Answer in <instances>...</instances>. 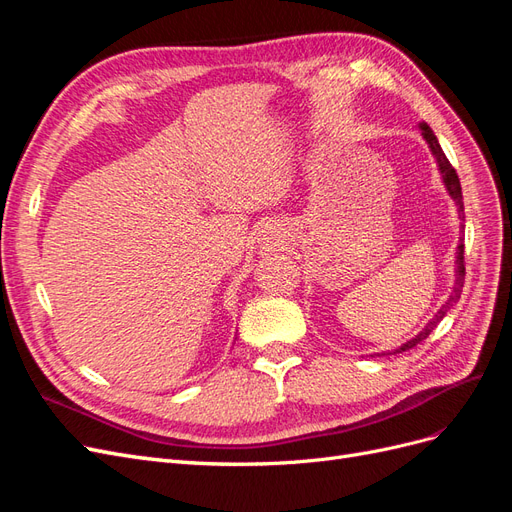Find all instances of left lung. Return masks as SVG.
<instances>
[{
	"label": "left lung",
	"instance_id": "8db88e82",
	"mask_svg": "<svg viewBox=\"0 0 512 512\" xmlns=\"http://www.w3.org/2000/svg\"><path fill=\"white\" fill-rule=\"evenodd\" d=\"M421 134H423V138L427 141V145H429V149H431V153H433V158H436V162H438V170H440L442 181H444V185H446V192L451 194V198L455 200L457 209H459V213H461V211H463V196H461V183H459V177H457V173H455V168L451 166V162L446 160V156H444V151H442V147H440V143H438L436 134H433V130L427 126V123H421ZM461 218H463V215H461ZM461 228H463V224H461ZM455 265H457V269H455V286H453L451 297H448V301L438 309V314L427 322V327H425L421 333H416V335L410 339V342L401 344V346H399L395 352H391V354L406 352V350L414 348L416 344H421L423 339H427L429 333L438 327V322L446 316V312H448V309H451V305L459 301L461 288H463V280H466V265H463V241L457 245V260H455Z\"/></svg>",
	"mask_w": 512,
	"mask_h": 512
}]
</instances>
